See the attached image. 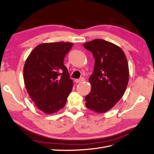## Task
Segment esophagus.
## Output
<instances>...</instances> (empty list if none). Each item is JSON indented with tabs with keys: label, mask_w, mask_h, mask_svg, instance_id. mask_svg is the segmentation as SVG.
<instances>
[{
	"label": "esophagus",
	"mask_w": 154,
	"mask_h": 154,
	"mask_svg": "<svg viewBox=\"0 0 154 154\" xmlns=\"http://www.w3.org/2000/svg\"><path fill=\"white\" fill-rule=\"evenodd\" d=\"M85 80V79L83 78H81L80 79H76L75 80V82L76 83H80V82H82Z\"/></svg>",
	"instance_id": "34e87169"
}]
</instances>
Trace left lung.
Returning <instances> with one entry per match:
<instances>
[{"mask_svg":"<svg viewBox=\"0 0 154 154\" xmlns=\"http://www.w3.org/2000/svg\"><path fill=\"white\" fill-rule=\"evenodd\" d=\"M94 56V71L88 79L91 91L85 100L87 108L97 113L111 109L123 96L128 82V66L123 51L104 40L83 44Z\"/></svg>","mask_w":154,"mask_h":154,"instance_id":"8db88e82","label":"left lung"}]
</instances>
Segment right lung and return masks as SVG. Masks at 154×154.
<instances>
[{"label": "right lung", "mask_w": 154, "mask_h": 154, "mask_svg": "<svg viewBox=\"0 0 154 154\" xmlns=\"http://www.w3.org/2000/svg\"><path fill=\"white\" fill-rule=\"evenodd\" d=\"M73 44H41L31 51L24 67L27 92L44 113L53 114L63 108L73 83L63 60Z\"/></svg>", "instance_id": "1"}]
</instances>
